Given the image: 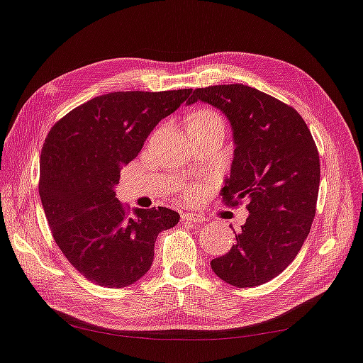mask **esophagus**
Returning a JSON list of instances; mask_svg holds the SVG:
<instances>
[{"label":"esophagus","mask_w":363,"mask_h":363,"mask_svg":"<svg viewBox=\"0 0 363 363\" xmlns=\"http://www.w3.org/2000/svg\"><path fill=\"white\" fill-rule=\"evenodd\" d=\"M181 220L182 223H203L204 222V217L200 216V214H190V212H184V214L181 216Z\"/></svg>","instance_id":"34e87169"}]
</instances>
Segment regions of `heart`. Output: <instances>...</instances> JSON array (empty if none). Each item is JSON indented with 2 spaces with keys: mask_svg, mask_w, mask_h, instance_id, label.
I'll use <instances>...</instances> for the list:
<instances>
[{
  "mask_svg": "<svg viewBox=\"0 0 363 363\" xmlns=\"http://www.w3.org/2000/svg\"><path fill=\"white\" fill-rule=\"evenodd\" d=\"M212 123H223V119L216 110L201 108V110H198L194 116H191L190 123H189V130L195 129V127H200L204 124H212ZM194 195H195V189H190L187 191V198H194Z\"/></svg>",
  "mask_w": 363,
  "mask_h": 363,
  "instance_id": "1",
  "label": "heart"
}]
</instances>
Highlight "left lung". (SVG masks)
I'll use <instances>...</instances> for the list:
<instances>
[{"label": "left lung", "instance_id": "obj_1", "mask_svg": "<svg viewBox=\"0 0 363 363\" xmlns=\"http://www.w3.org/2000/svg\"><path fill=\"white\" fill-rule=\"evenodd\" d=\"M196 101L230 119L236 149L220 195L250 212L236 244L211 267L233 286H259L285 271L310 233L321 173L316 143L293 106L247 84L196 88L187 104Z\"/></svg>", "mask_w": 363, "mask_h": 363}]
</instances>
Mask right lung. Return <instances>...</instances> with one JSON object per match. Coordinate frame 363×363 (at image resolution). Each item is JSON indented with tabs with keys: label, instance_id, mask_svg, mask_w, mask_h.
Returning <instances> with one entry per match:
<instances>
[{
	"label": "right lung",
	"instance_id": "obj_1",
	"mask_svg": "<svg viewBox=\"0 0 363 363\" xmlns=\"http://www.w3.org/2000/svg\"><path fill=\"white\" fill-rule=\"evenodd\" d=\"M191 89L116 91L77 106L50 129L40 152L39 195L56 245L84 279L124 288L152 266L160 231L179 214L130 211L115 196L121 165L137 157L159 121Z\"/></svg>",
	"mask_w": 363,
	"mask_h": 363
}]
</instances>
